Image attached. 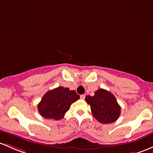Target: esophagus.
<instances>
[{"label": "esophagus", "instance_id": "34e87169", "mask_svg": "<svg viewBox=\"0 0 153 153\" xmlns=\"http://www.w3.org/2000/svg\"><path fill=\"white\" fill-rule=\"evenodd\" d=\"M85 97H86V95H85V94H81V99L84 100L85 99Z\"/></svg>", "mask_w": 153, "mask_h": 153}]
</instances>
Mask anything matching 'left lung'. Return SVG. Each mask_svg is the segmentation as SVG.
<instances>
[{"label":"left lung","mask_w":153,"mask_h":153,"mask_svg":"<svg viewBox=\"0 0 153 153\" xmlns=\"http://www.w3.org/2000/svg\"><path fill=\"white\" fill-rule=\"evenodd\" d=\"M85 100L91 107L94 117L100 123H112L120 117L121 108L114 95L107 90L98 89L94 96H86Z\"/></svg>","instance_id":"obj_1"}]
</instances>
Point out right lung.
Instances as JSON below:
<instances>
[{"instance_id": "add662e5", "label": "right lung", "mask_w": 153, "mask_h": 153, "mask_svg": "<svg viewBox=\"0 0 153 153\" xmlns=\"http://www.w3.org/2000/svg\"><path fill=\"white\" fill-rule=\"evenodd\" d=\"M80 96L75 90L59 86L48 91L38 104L39 113L45 119L59 120L64 118L70 105L78 100Z\"/></svg>"}]
</instances>
